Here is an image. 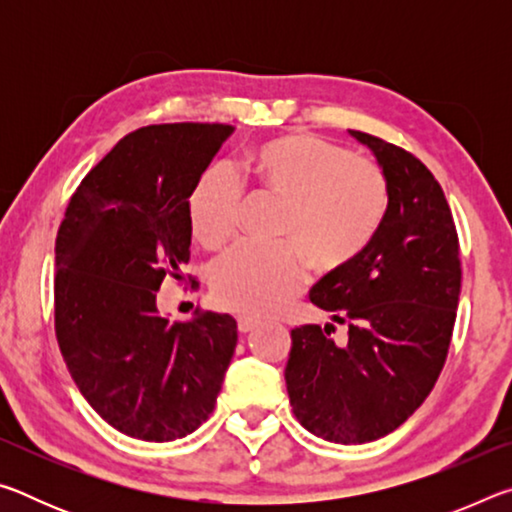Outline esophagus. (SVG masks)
Returning <instances> with one entry per match:
<instances>
[{"instance_id": "1", "label": "esophagus", "mask_w": 512, "mask_h": 512, "mask_svg": "<svg viewBox=\"0 0 512 512\" xmlns=\"http://www.w3.org/2000/svg\"><path fill=\"white\" fill-rule=\"evenodd\" d=\"M237 327H239L241 334H248V332H253L255 327H259V320L253 318V316H239L237 318Z\"/></svg>"}]
</instances>
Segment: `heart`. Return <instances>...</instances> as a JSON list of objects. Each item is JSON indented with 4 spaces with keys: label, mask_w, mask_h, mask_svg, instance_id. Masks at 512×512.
Instances as JSON below:
<instances>
[{
    "label": "heart",
    "mask_w": 512,
    "mask_h": 512,
    "mask_svg": "<svg viewBox=\"0 0 512 512\" xmlns=\"http://www.w3.org/2000/svg\"><path fill=\"white\" fill-rule=\"evenodd\" d=\"M244 169L257 189L284 205L280 237L320 268L352 264L384 223L388 189L381 171L352 158L323 137L289 133L246 155ZM244 189L228 167L205 171L189 198V223L205 248H221L237 235ZM219 305L250 316L277 314L298 296L307 268L296 248L239 246L212 266Z\"/></svg>",
    "instance_id": "obj_1"
}]
</instances>
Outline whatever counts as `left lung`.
I'll use <instances>...</instances> for the list:
<instances>
[{
	"instance_id": "obj_1",
	"label": "left lung",
	"mask_w": 512,
	"mask_h": 512,
	"mask_svg": "<svg viewBox=\"0 0 512 512\" xmlns=\"http://www.w3.org/2000/svg\"><path fill=\"white\" fill-rule=\"evenodd\" d=\"M370 149L386 180L388 210L372 244L334 268L309 300L349 325L291 329L284 379L298 422L314 436L361 445L395 431L427 400L443 370L461 296L452 212L438 180L415 155L348 131Z\"/></svg>"
}]
</instances>
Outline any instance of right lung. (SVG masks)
<instances>
[{
    "label": "right lung",
    "instance_id": "obj_1",
    "mask_svg": "<svg viewBox=\"0 0 512 512\" xmlns=\"http://www.w3.org/2000/svg\"><path fill=\"white\" fill-rule=\"evenodd\" d=\"M232 126L162 124L119 140L67 205L56 237V336L74 384L110 427L171 443L210 418L237 320L160 314L164 277L185 280L189 196Z\"/></svg>",
    "mask_w": 512,
    "mask_h": 512
}]
</instances>
